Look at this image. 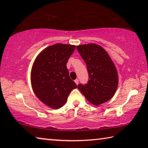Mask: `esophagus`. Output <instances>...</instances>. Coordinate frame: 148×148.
<instances>
[{
	"label": "esophagus",
	"instance_id": "34e87169",
	"mask_svg": "<svg viewBox=\"0 0 148 148\" xmlns=\"http://www.w3.org/2000/svg\"><path fill=\"white\" fill-rule=\"evenodd\" d=\"M75 83L76 84V85H77L78 84V83H79V79H75Z\"/></svg>",
	"mask_w": 148,
	"mask_h": 148
}]
</instances>
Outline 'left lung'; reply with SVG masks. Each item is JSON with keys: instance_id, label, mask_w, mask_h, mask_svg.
I'll use <instances>...</instances> for the list:
<instances>
[{"instance_id": "8db88e82", "label": "left lung", "mask_w": 148, "mask_h": 148, "mask_svg": "<svg viewBox=\"0 0 148 148\" xmlns=\"http://www.w3.org/2000/svg\"><path fill=\"white\" fill-rule=\"evenodd\" d=\"M77 50L87 65L88 83L79 84L77 88L86 99L95 106L108 101L116 93L118 74L106 50L95 44L79 45Z\"/></svg>"}]
</instances>
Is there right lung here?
Segmentation results:
<instances>
[{
  "label": "right lung",
  "mask_w": 148,
  "mask_h": 148,
  "mask_svg": "<svg viewBox=\"0 0 148 148\" xmlns=\"http://www.w3.org/2000/svg\"><path fill=\"white\" fill-rule=\"evenodd\" d=\"M75 48L74 45L62 44L48 46L39 53L32 65V89L40 101L51 108L62 107L72 90L77 88L66 68Z\"/></svg>",
  "instance_id": "add662e5"
}]
</instances>
